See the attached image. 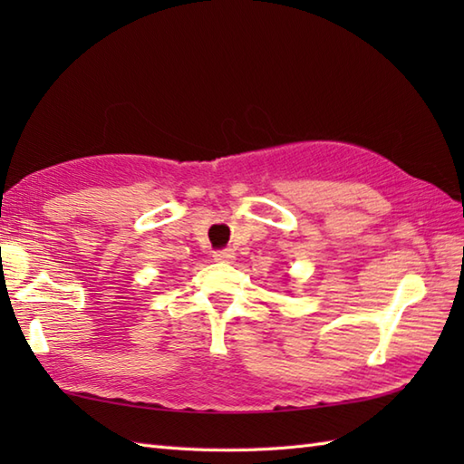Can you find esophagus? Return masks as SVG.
Segmentation results:
<instances>
[{
    "instance_id": "esophagus-1",
    "label": "esophagus",
    "mask_w": 464,
    "mask_h": 464,
    "mask_svg": "<svg viewBox=\"0 0 464 464\" xmlns=\"http://www.w3.org/2000/svg\"><path fill=\"white\" fill-rule=\"evenodd\" d=\"M215 261H221V263H231L235 259V251L231 247H225V249H217L213 253Z\"/></svg>"
}]
</instances>
